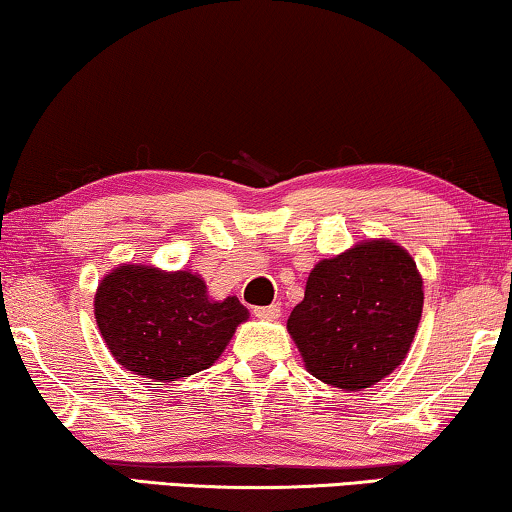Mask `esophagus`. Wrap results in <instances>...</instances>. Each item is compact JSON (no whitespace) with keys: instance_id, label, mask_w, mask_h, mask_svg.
<instances>
[{"instance_id":"34e87169","label":"esophagus","mask_w":512,"mask_h":512,"mask_svg":"<svg viewBox=\"0 0 512 512\" xmlns=\"http://www.w3.org/2000/svg\"><path fill=\"white\" fill-rule=\"evenodd\" d=\"M253 315L259 320H276L280 315V306L271 304V306H257L253 308Z\"/></svg>"}]
</instances>
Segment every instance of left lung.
<instances>
[{"label":"left lung","mask_w":512,"mask_h":512,"mask_svg":"<svg viewBox=\"0 0 512 512\" xmlns=\"http://www.w3.org/2000/svg\"><path fill=\"white\" fill-rule=\"evenodd\" d=\"M422 304L413 257L392 241H366L315 264L287 329L315 378L362 390L403 362Z\"/></svg>","instance_id":"8db88e82"}]
</instances>
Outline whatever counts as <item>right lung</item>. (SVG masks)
I'll list each match as a JSON object with an SVG mask.
<instances>
[{"label": "right lung", "instance_id": "add662e5", "mask_svg": "<svg viewBox=\"0 0 512 512\" xmlns=\"http://www.w3.org/2000/svg\"><path fill=\"white\" fill-rule=\"evenodd\" d=\"M95 318L118 364L171 383L208 369L248 311L236 297L208 299L204 280L190 271L127 264L99 283Z\"/></svg>", "mask_w": 512, "mask_h": 512}]
</instances>
